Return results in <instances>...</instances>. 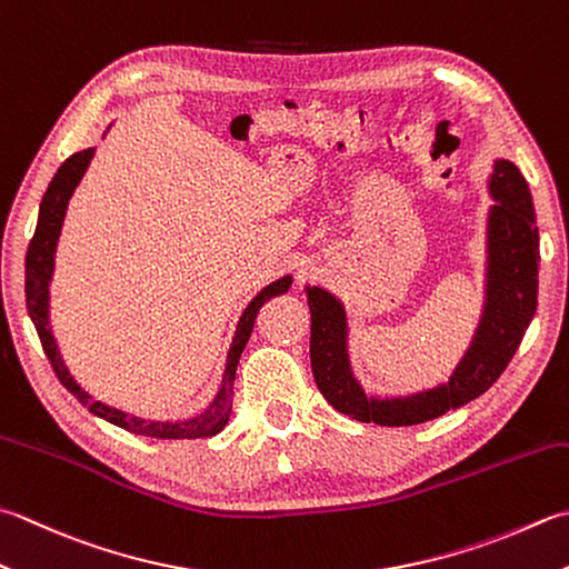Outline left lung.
Masks as SVG:
<instances>
[{"label":"left lung","instance_id":"obj_1","mask_svg":"<svg viewBox=\"0 0 569 569\" xmlns=\"http://www.w3.org/2000/svg\"><path fill=\"white\" fill-rule=\"evenodd\" d=\"M488 189L486 303L469 350L447 385L409 397H370L355 380L348 358V318L326 288H306L310 306V365L320 395L340 415L380 427H411L469 405L491 387L526 336L538 308L540 237L526 177L508 160H496Z\"/></svg>","mask_w":569,"mask_h":569}]
</instances>
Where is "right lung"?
<instances>
[{"label":"right lung","mask_w":569,"mask_h":569,"mask_svg":"<svg viewBox=\"0 0 569 569\" xmlns=\"http://www.w3.org/2000/svg\"><path fill=\"white\" fill-rule=\"evenodd\" d=\"M93 148L73 152L69 160H66L59 170H56L53 180L49 182L47 194H43L41 204H39V221H37V231L29 241V251H27V308H29V318L33 320V328L39 332V340L43 345V352L53 367L56 377H59L61 385L69 389V392L88 407L91 415L110 421L126 431L140 433V437H152V439H207L214 437L221 429L227 427L229 415H231V397H233V377H237V365L243 348L251 338L253 330V320L259 316L261 306L266 300L273 296L286 293L291 288V276L278 278V281L269 283L263 291L256 296L251 303L243 310V316L239 318L237 326V336L231 340V348L227 355V370H224V380H221L219 392L214 397L202 415H197L187 421H150V419H140L132 417L128 411H120L116 407H108L103 402H98L91 395L81 389L69 367L63 365L61 352L56 348V340L51 336V326H49V283H51V273H53V253H56V241H59L61 224L66 217V207H69V199L73 194V189L81 182L83 172L88 170L93 158Z\"/></svg>","instance_id":"obj_1"}]
</instances>
